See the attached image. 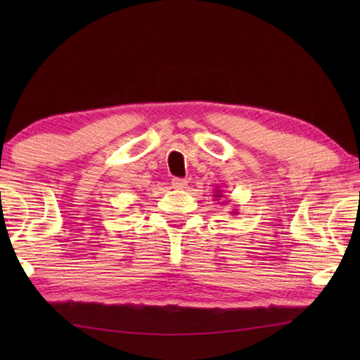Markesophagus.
<instances>
[{
    "instance_id": "34e87169",
    "label": "esophagus",
    "mask_w": 360,
    "mask_h": 360,
    "mask_svg": "<svg viewBox=\"0 0 360 360\" xmlns=\"http://www.w3.org/2000/svg\"><path fill=\"white\" fill-rule=\"evenodd\" d=\"M187 179H182V178H173L172 179V186H173V188H178V190H182V188H186L187 187Z\"/></svg>"
}]
</instances>
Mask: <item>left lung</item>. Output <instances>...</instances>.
<instances>
[{
  "mask_svg": "<svg viewBox=\"0 0 360 360\" xmlns=\"http://www.w3.org/2000/svg\"><path fill=\"white\" fill-rule=\"evenodd\" d=\"M213 196H215L217 198V200H219V198H223V192H221V190H215V195H213ZM236 213H238V212H236V210H233L232 212V215H236Z\"/></svg>",
  "mask_w": 360,
  "mask_h": 360,
  "instance_id": "8db88e82",
  "label": "left lung"
}]
</instances>
